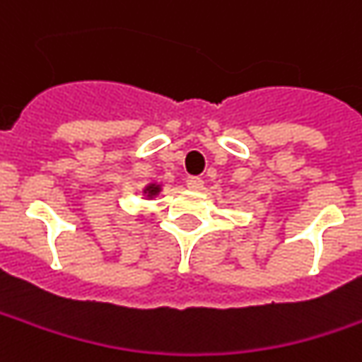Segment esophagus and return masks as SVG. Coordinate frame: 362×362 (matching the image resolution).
Here are the masks:
<instances>
[{
    "label": "esophagus",
    "instance_id": "34e87169",
    "mask_svg": "<svg viewBox=\"0 0 362 362\" xmlns=\"http://www.w3.org/2000/svg\"><path fill=\"white\" fill-rule=\"evenodd\" d=\"M186 186H188L190 190H202V188H204V180L198 178V176H188V178H186Z\"/></svg>",
    "mask_w": 362,
    "mask_h": 362
}]
</instances>
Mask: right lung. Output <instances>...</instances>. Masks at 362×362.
<instances>
[{
	"mask_svg": "<svg viewBox=\"0 0 362 362\" xmlns=\"http://www.w3.org/2000/svg\"><path fill=\"white\" fill-rule=\"evenodd\" d=\"M160 192H162V184H158V182H148V184L142 188V196H144L146 200H154Z\"/></svg>",
	"mask_w": 362,
	"mask_h": 362,
	"instance_id": "add662e5",
	"label": "right lung"
}]
</instances>
